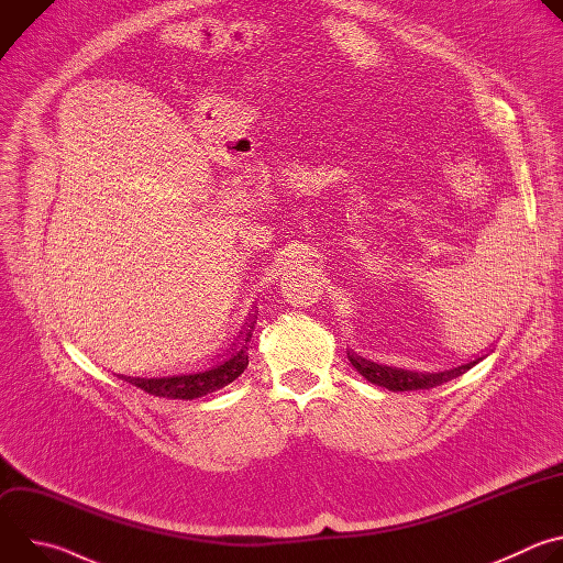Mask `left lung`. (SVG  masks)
Here are the masks:
<instances>
[{
	"label": "left lung",
	"instance_id": "obj_1",
	"mask_svg": "<svg viewBox=\"0 0 563 563\" xmlns=\"http://www.w3.org/2000/svg\"><path fill=\"white\" fill-rule=\"evenodd\" d=\"M347 358L352 361V365L358 369V374H363L369 383L387 387L391 391H410V389H430L437 385H443L461 374H465L472 365H476L478 361H470L463 365H454L450 369H441V372H417V369H404V367H391V365H380L374 363L369 358H363L358 354H347Z\"/></svg>",
	"mask_w": 563,
	"mask_h": 563
}]
</instances>
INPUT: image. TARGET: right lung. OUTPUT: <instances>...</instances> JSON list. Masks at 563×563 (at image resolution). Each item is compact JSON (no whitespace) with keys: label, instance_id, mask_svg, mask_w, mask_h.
<instances>
[{"label":"right lung","instance_id":"add662e5","mask_svg":"<svg viewBox=\"0 0 563 563\" xmlns=\"http://www.w3.org/2000/svg\"><path fill=\"white\" fill-rule=\"evenodd\" d=\"M252 336V323L250 330L245 334V343L235 345V350L231 352V356L227 361H222L216 367H209L205 372L198 374H183V376H167V378H133V376H122L129 383L137 385L140 389L153 394V396H167V398H198L205 396L209 391H216L224 385H229L231 380H235L240 374H243L250 365V356H247V341Z\"/></svg>","mask_w":563,"mask_h":563}]
</instances>
